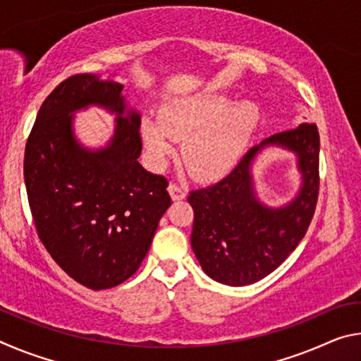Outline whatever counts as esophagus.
<instances>
[{"label": "esophagus", "mask_w": 361, "mask_h": 361, "mask_svg": "<svg viewBox=\"0 0 361 361\" xmlns=\"http://www.w3.org/2000/svg\"><path fill=\"white\" fill-rule=\"evenodd\" d=\"M169 192H170V195H172V199H173V200H181V199H185V197H186V191H185V188L180 186V185H176L175 181H170V185H169Z\"/></svg>", "instance_id": "34e87169"}]
</instances>
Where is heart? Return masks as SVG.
I'll use <instances>...</instances> for the list:
<instances>
[{"label": "heart", "instance_id": "b5f03b06", "mask_svg": "<svg viewBox=\"0 0 361 361\" xmlns=\"http://www.w3.org/2000/svg\"><path fill=\"white\" fill-rule=\"evenodd\" d=\"M159 122L146 121L143 138L156 159L173 151V140H185L183 162L202 181L223 178L245 154L259 124V109L248 100L231 105L228 97L205 94L167 103Z\"/></svg>", "mask_w": 361, "mask_h": 361}]
</instances>
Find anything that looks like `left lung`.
<instances>
[{
    "mask_svg": "<svg viewBox=\"0 0 361 361\" xmlns=\"http://www.w3.org/2000/svg\"><path fill=\"white\" fill-rule=\"evenodd\" d=\"M295 150L303 172L298 197L283 209H267L254 199L249 167L262 145ZM320 135L315 124L279 132L250 148L235 169L209 188L194 189L191 245L205 274L219 283L250 285L288 258L312 221L319 199Z\"/></svg>",
    "mask_w": 361,
    "mask_h": 361,
    "instance_id": "obj_1",
    "label": "left lung"
}]
</instances>
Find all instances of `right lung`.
Wrapping results in <instances>:
<instances>
[{
	"label": "right lung",
	"instance_id": "right-lung-1",
	"mask_svg": "<svg viewBox=\"0 0 361 361\" xmlns=\"http://www.w3.org/2000/svg\"><path fill=\"white\" fill-rule=\"evenodd\" d=\"M122 85L79 73L42 103L25 145L23 175L36 232L52 259L90 290H108L138 271L159 219L172 204L166 176L146 172L140 116L118 121L111 145L85 151L70 114L87 105L124 113Z\"/></svg>",
	"mask_w": 361,
	"mask_h": 361
}]
</instances>
